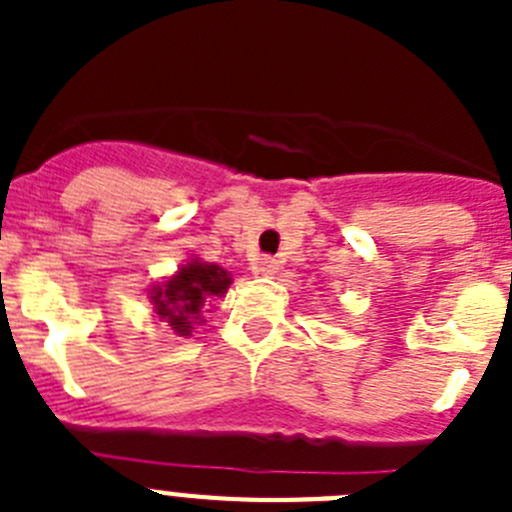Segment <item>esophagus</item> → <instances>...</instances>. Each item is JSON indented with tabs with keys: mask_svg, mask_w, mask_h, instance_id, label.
<instances>
[{
	"mask_svg": "<svg viewBox=\"0 0 512 512\" xmlns=\"http://www.w3.org/2000/svg\"><path fill=\"white\" fill-rule=\"evenodd\" d=\"M279 261L274 259V256H261V259H256V264H253V271L256 274H264V277H274L279 271Z\"/></svg>",
	"mask_w": 512,
	"mask_h": 512,
	"instance_id": "esophagus-1",
	"label": "esophagus"
}]
</instances>
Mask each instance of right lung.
I'll return each mask as SVG.
<instances>
[{"label": "right lung", "instance_id": "obj_1", "mask_svg": "<svg viewBox=\"0 0 512 512\" xmlns=\"http://www.w3.org/2000/svg\"><path fill=\"white\" fill-rule=\"evenodd\" d=\"M230 282L233 279L223 266L192 259L174 277L156 284L148 295L161 323L171 325L176 336H192L194 325L202 323L205 302H210L212 297H223Z\"/></svg>", "mask_w": 512, "mask_h": 512}]
</instances>
